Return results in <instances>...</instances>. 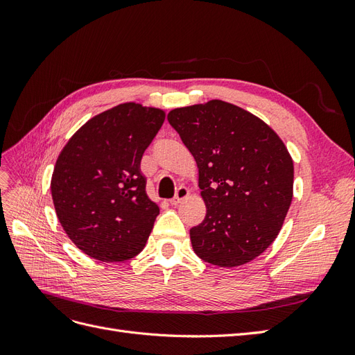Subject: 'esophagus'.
<instances>
[{
	"label": "esophagus",
	"mask_w": 355,
	"mask_h": 355,
	"mask_svg": "<svg viewBox=\"0 0 355 355\" xmlns=\"http://www.w3.org/2000/svg\"><path fill=\"white\" fill-rule=\"evenodd\" d=\"M188 194H189V189H188L187 187H179V188L176 189L175 197L170 200V204H173V206H176V204H179L182 200L187 198Z\"/></svg>",
	"instance_id": "1"
}]
</instances>
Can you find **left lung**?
Here are the masks:
<instances>
[{"label": "left lung", "instance_id": "1", "mask_svg": "<svg viewBox=\"0 0 355 355\" xmlns=\"http://www.w3.org/2000/svg\"><path fill=\"white\" fill-rule=\"evenodd\" d=\"M170 125L194 155L206 218L189 230L204 262L232 268L265 252L293 196V161L270 125L222 101L170 111Z\"/></svg>", "mask_w": 355, "mask_h": 355}]
</instances>
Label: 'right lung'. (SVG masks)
<instances>
[{
  "mask_svg": "<svg viewBox=\"0 0 355 355\" xmlns=\"http://www.w3.org/2000/svg\"><path fill=\"white\" fill-rule=\"evenodd\" d=\"M163 123L161 110L121 103L93 116L62 149L53 202L68 237L93 259L121 262L145 247L159 209L146 196L141 159Z\"/></svg>",
  "mask_w": 355,
  "mask_h": 355,
  "instance_id": "right-lung-1",
  "label": "right lung"
}]
</instances>
